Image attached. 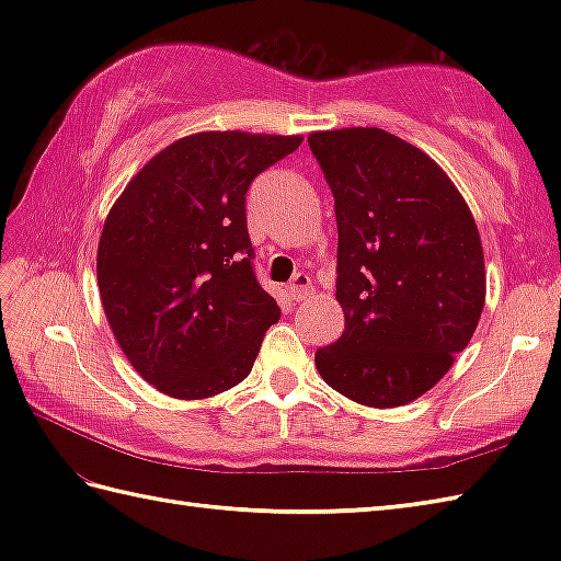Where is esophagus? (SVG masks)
Wrapping results in <instances>:
<instances>
[{"label": "esophagus", "instance_id": "esophagus-1", "mask_svg": "<svg viewBox=\"0 0 561 561\" xmlns=\"http://www.w3.org/2000/svg\"><path fill=\"white\" fill-rule=\"evenodd\" d=\"M311 277H308V274H296L294 282L287 287V294L291 301H304L306 296L311 294Z\"/></svg>", "mask_w": 561, "mask_h": 561}]
</instances>
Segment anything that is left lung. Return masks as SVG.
Instances as JSON below:
<instances>
[{
  "mask_svg": "<svg viewBox=\"0 0 561 561\" xmlns=\"http://www.w3.org/2000/svg\"><path fill=\"white\" fill-rule=\"evenodd\" d=\"M335 197L344 332L316 352L330 388L400 408L434 388L480 323L484 255L440 165L378 127L308 137Z\"/></svg>",
  "mask_w": 561,
  "mask_h": 561,
  "instance_id": "left-lung-1",
  "label": "left lung"
}]
</instances>
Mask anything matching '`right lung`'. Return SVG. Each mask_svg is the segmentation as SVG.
<instances>
[{"label":"right lung","mask_w":561,"mask_h":561,"mask_svg":"<svg viewBox=\"0 0 561 561\" xmlns=\"http://www.w3.org/2000/svg\"><path fill=\"white\" fill-rule=\"evenodd\" d=\"M304 137L199 133L159 151L115 199L99 241L105 318L135 371L178 400L253 368L279 306L260 287L245 193Z\"/></svg>","instance_id":"1"}]
</instances>
